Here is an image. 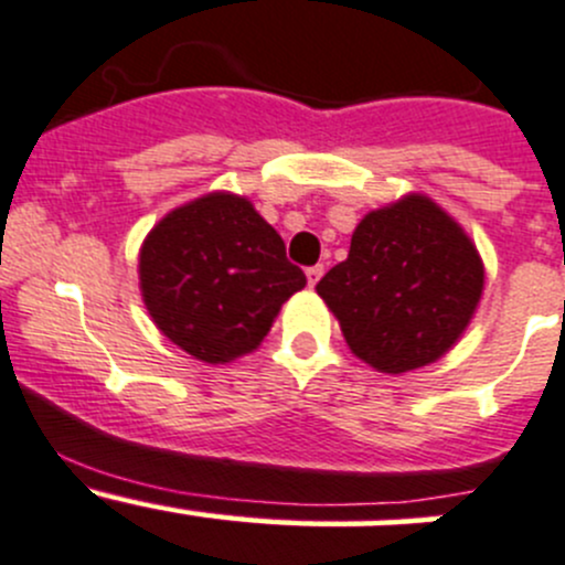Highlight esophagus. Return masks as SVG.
Wrapping results in <instances>:
<instances>
[{
	"label": "esophagus",
	"mask_w": 565,
	"mask_h": 565,
	"mask_svg": "<svg viewBox=\"0 0 565 565\" xmlns=\"http://www.w3.org/2000/svg\"><path fill=\"white\" fill-rule=\"evenodd\" d=\"M323 277V266L318 264V266H310V269H307V282L310 285H316L318 280H321Z\"/></svg>",
	"instance_id": "34e87169"
}]
</instances>
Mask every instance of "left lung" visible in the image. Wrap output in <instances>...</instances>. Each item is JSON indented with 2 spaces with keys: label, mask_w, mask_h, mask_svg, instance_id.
<instances>
[{
  "label": "left lung",
  "mask_w": 565,
  "mask_h": 565,
  "mask_svg": "<svg viewBox=\"0 0 565 565\" xmlns=\"http://www.w3.org/2000/svg\"><path fill=\"white\" fill-rule=\"evenodd\" d=\"M318 296L349 349L382 373H406L448 354L483 294V260L459 222L426 194L371 211Z\"/></svg>",
  "instance_id": "1"
}]
</instances>
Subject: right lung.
<instances>
[{
    "label": "right lung",
    "mask_w": 565,
    "mask_h": 565,
    "mask_svg": "<svg viewBox=\"0 0 565 565\" xmlns=\"http://www.w3.org/2000/svg\"><path fill=\"white\" fill-rule=\"evenodd\" d=\"M307 285L247 198L211 192L170 211L139 249V290L178 349L209 365L249 354Z\"/></svg>",
    "instance_id": "1"
}]
</instances>
